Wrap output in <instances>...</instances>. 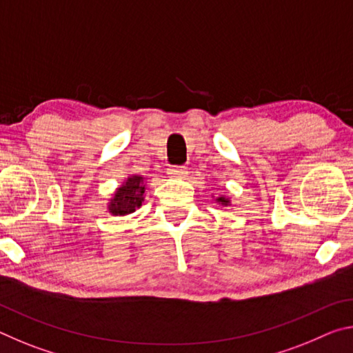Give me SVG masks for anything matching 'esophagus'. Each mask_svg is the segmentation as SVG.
<instances>
[{"label": "esophagus", "mask_w": 353, "mask_h": 353, "mask_svg": "<svg viewBox=\"0 0 353 353\" xmlns=\"http://www.w3.org/2000/svg\"><path fill=\"white\" fill-rule=\"evenodd\" d=\"M168 174H170V177L181 179V177H185L188 174V170L185 168V166H171V168L168 170Z\"/></svg>", "instance_id": "obj_1"}]
</instances>
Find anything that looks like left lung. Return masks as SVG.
Masks as SVG:
<instances>
[{"label": "left lung", "mask_w": 353, "mask_h": 353, "mask_svg": "<svg viewBox=\"0 0 353 353\" xmlns=\"http://www.w3.org/2000/svg\"><path fill=\"white\" fill-rule=\"evenodd\" d=\"M214 201H216V202H218V204H221V205H224V207H227V205H230V199H229V198H225V196H223V194H221V196H218V198H216V199H214Z\"/></svg>", "instance_id": "8db88e82"}]
</instances>
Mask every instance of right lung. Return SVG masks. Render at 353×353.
<instances>
[{
  "label": "right lung",
  "instance_id": "1",
  "mask_svg": "<svg viewBox=\"0 0 353 353\" xmlns=\"http://www.w3.org/2000/svg\"><path fill=\"white\" fill-rule=\"evenodd\" d=\"M146 179L139 174L129 176L113 193L112 199L107 205V210L113 216H126L140 208L145 201Z\"/></svg>",
  "mask_w": 353,
  "mask_h": 353
}]
</instances>
